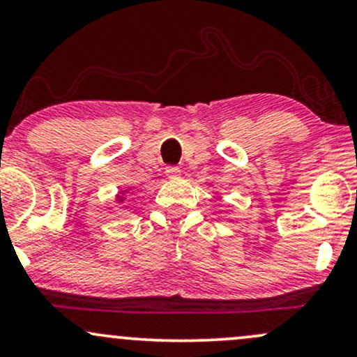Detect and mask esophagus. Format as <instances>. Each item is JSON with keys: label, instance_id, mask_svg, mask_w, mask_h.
Here are the masks:
<instances>
[{"label": "esophagus", "instance_id": "1", "mask_svg": "<svg viewBox=\"0 0 357 357\" xmlns=\"http://www.w3.org/2000/svg\"><path fill=\"white\" fill-rule=\"evenodd\" d=\"M166 176L169 179H176V178H179V176H181V169H179L178 166H167L166 167Z\"/></svg>", "mask_w": 357, "mask_h": 357}]
</instances>
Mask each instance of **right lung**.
I'll use <instances>...</instances> for the list:
<instances>
[{"label": "right lung", "mask_w": 357, "mask_h": 357, "mask_svg": "<svg viewBox=\"0 0 357 357\" xmlns=\"http://www.w3.org/2000/svg\"><path fill=\"white\" fill-rule=\"evenodd\" d=\"M127 195H129V188H122L121 191H117V195H116V203H117V204L124 203L126 198H127Z\"/></svg>", "instance_id": "1"}]
</instances>
